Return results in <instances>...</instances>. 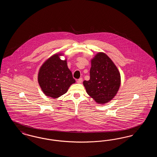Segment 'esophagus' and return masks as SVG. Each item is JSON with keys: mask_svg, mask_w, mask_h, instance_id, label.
<instances>
[{"mask_svg": "<svg viewBox=\"0 0 157 157\" xmlns=\"http://www.w3.org/2000/svg\"><path fill=\"white\" fill-rule=\"evenodd\" d=\"M82 82V78H79V79H78L77 80V83H81Z\"/></svg>", "mask_w": 157, "mask_h": 157, "instance_id": "1", "label": "esophagus"}]
</instances>
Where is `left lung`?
Returning a JSON list of instances; mask_svg holds the SVG:
<instances>
[{"mask_svg": "<svg viewBox=\"0 0 157 157\" xmlns=\"http://www.w3.org/2000/svg\"><path fill=\"white\" fill-rule=\"evenodd\" d=\"M83 84L97 103L104 104L111 101L120 89V72L108 55L98 53L91 59L90 79L84 81Z\"/></svg>", "mask_w": 157, "mask_h": 157, "instance_id": "8db88e82", "label": "left lung"}]
</instances>
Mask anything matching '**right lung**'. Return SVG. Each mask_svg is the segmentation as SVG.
<instances>
[{
  "instance_id": "1",
  "label": "right lung",
  "mask_w": 157,
  "mask_h": 157,
  "mask_svg": "<svg viewBox=\"0 0 157 157\" xmlns=\"http://www.w3.org/2000/svg\"><path fill=\"white\" fill-rule=\"evenodd\" d=\"M63 53H56L45 61L40 67L37 80L46 96L58 98L67 92L70 86L75 83L67 61L61 60Z\"/></svg>"
}]
</instances>
